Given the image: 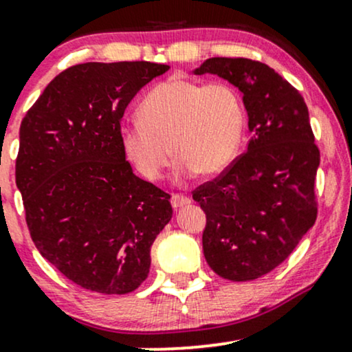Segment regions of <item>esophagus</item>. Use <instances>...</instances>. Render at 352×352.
Listing matches in <instances>:
<instances>
[{
  "instance_id": "obj_1",
  "label": "esophagus",
  "mask_w": 352,
  "mask_h": 352,
  "mask_svg": "<svg viewBox=\"0 0 352 352\" xmlns=\"http://www.w3.org/2000/svg\"><path fill=\"white\" fill-rule=\"evenodd\" d=\"M170 201L173 208H180V207H185V205H188L190 199L187 195H182V193H173Z\"/></svg>"
}]
</instances>
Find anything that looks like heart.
Segmentation results:
<instances>
[{
    "instance_id": "1",
    "label": "heart",
    "mask_w": 352,
    "mask_h": 352,
    "mask_svg": "<svg viewBox=\"0 0 352 352\" xmlns=\"http://www.w3.org/2000/svg\"><path fill=\"white\" fill-rule=\"evenodd\" d=\"M137 112L139 120L120 127V142L147 180L162 177L172 153L182 175H218L235 160L243 139V102L225 82L170 78L147 92Z\"/></svg>"
}]
</instances>
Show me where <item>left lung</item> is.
Returning a JSON list of instances; mask_svg holds the SVG:
<instances>
[{
    "mask_svg": "<svg viewBox=\"0 0 352 352\" xmlns=\"http://www.w3.org/2000/svg\"><path fill=\"white\" fill-rule=\"evenodd\" d=\"M217 74L243 92L246 152L217 179L193 190L207 215L204 254L230 281H252L281 265L318 217L319 148L300 92L270 66L210 58L195 74Z\"/></svg>",
    "mask_w": 352,
    "mask_h": 352,
    "instance_id": "1",
    "label": "left lung"
}]
</instances>
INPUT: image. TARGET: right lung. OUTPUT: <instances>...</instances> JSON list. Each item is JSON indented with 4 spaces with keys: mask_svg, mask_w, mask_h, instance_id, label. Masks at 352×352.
Returning a JSON list of instances; mask_svg holds the SVG:
<instances>
[{
    "mask_svg": "<svg viewBox=\"0 0 352 352\" xmlns=\"http://www.w3.org/2000/svg\"><path fill=\"white\" fill-rule=\"evenodd\" d=\"M167 64L84 63L47 84L19 129L16 185L39 253L67 280L102 294L134 292L172 218L170 195L134 175L120 119Z\"/></svg>",
    "mask_w": 352,
    "mask_h": 352,
    "instance_id": "obj_1",
    "label": "right lung"
}]
</instances>
